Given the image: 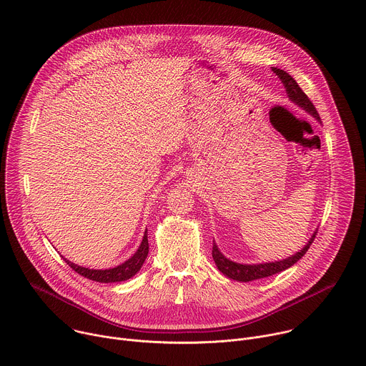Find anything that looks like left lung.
<instances>
[{"label":"left lung","instance_id":"obj_1","mask_svg":"<svg viewBox=\"0 0 366 366\" xmlns=\"http://www.w3.org/2000/svg\"><path fill=\"white\" fill-rule=\"evenodd\" d=\"M274 74L278 75V78L282 81L287 94L290 97V99L292 102H295L297 106H300L301 109H304L308 114H311L312 117H316L320 122V116L315 107V104L310 101V98L305 95V92L300 88V85L295 82V79L285 71L278 69V68H272ZM317 232H315V234L311 236V239L308 240V243L295 254L278 260V262H267V264H256V265H243V264H236L233 260L227 259L217 247V244L213 242V259L219 268L220 272H223L227 278L234 280V281H242V282H249V281H254V280H260V278H267L275 274H280L281 271H285L288 268H291L294 264H297L298 260L305 254V252L308 250L310 244L315 240Z\"/></svg>","mask_w":366,"mask_h":366}]
</instances>
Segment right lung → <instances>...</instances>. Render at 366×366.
<instances>
[{
	"instance_id": "add662e5",
	"label": "right lung",
	"mask_w": 366,
	"mask_h": 366,
	"mask_svg": "<svg viewBox=\"0 0 366 366\" xmlns=\"http://www.w3.org/2000/svg\"><path fill=\"white\" fill-rule=\"evenodd\" d=\"M147 253H149V243H147V230L144 232V236H143V240L137 249V252L130 257L127 259L124 264L116 267V268H110V269H88V268H84V267H79V265H75L72 262H69L68 259H65V262L75 271L78 272L79 275L88 278V280H92V281H97V282H120V281H126L129 278H132L133 275H136L140 268L143 267V262L147 257Z\"/></svg>"
}]
</instances>
